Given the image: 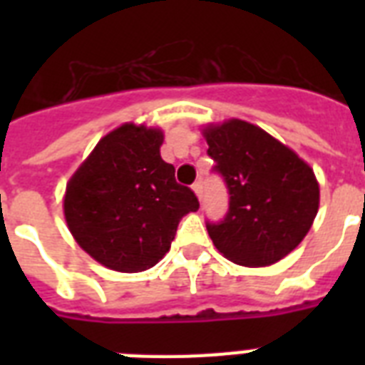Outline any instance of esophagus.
I'll use <instances>...</instances> for the list:
<instances>
[{"label": "esophagus", "instance_id": "obj_1", "mask_svg": "<svg viewBox=\"0 0 365 365\" xmlns=\"http://www.w3.org/2000/svg\"><path fill=\"white\" fill-rule=\"evenodd\" d=\"M193 191H195V195H197V197H199V200L202 199V182H195L193 183Z\"/></svg>", "mask_w": 365, "mask_h": 365}]
</instances>
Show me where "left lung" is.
Listing matches in <instances>:
<instances>
[{"label":"left lung","instance_id":"obj_1","mask_svg":"<svg viewBox=\"0 0 365 365\" xmlns=\"http://www.w3.org/2000/svg\"><path fill=\"white\" fill-rule=\"evenodd\" d=\"M205 138L229 193L225 217L206 222L212 242L239 265L277 263L305 239L317 217L314 172L271 134L240 119L208 126Z\"/></svg>","mask_w":365,"mask_h":365}]
</instances>
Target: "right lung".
<instances>
[{
    "mask_svg": "<svg viewBox=\"0 0 365 365\" xmlns=\"http://www.w3.org/2000/svg\"><path fill=\"white\" fill-rule=\"evenodd\" d=\"M160 145L159 128L126 123L96 143L66 187L73 239L108 269L140 272L159 263L180 220L199 210L197 195L160 159Z\"/></svg>",
    "mask_w": 365,
    "mask_h": 365,
    "instance_id": "1",
    "label": "right lung"
}]
</instances>
